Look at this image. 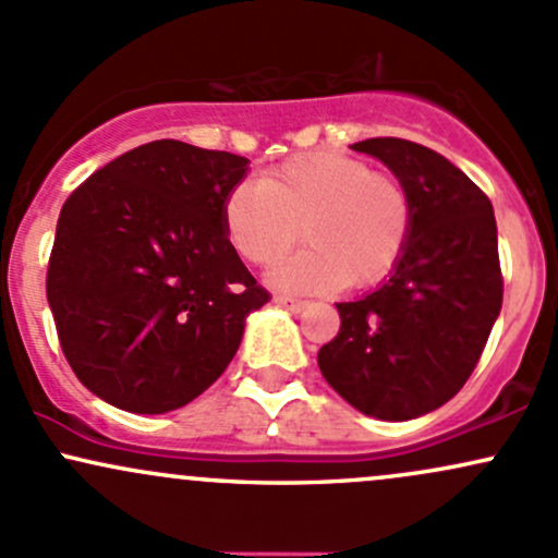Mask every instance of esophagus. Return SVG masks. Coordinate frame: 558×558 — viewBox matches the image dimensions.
Segmentation results:
<instances>
[{"label":"esophagus","mask_w":558,"mask_h":558,"mask_svg":"<svg viewBox=\"0 0 558 558\" xmlns=\"http://www.w3.org/2000/svg\"><path fill=\"white\" fill-rule=\"evenodd\" d=\"M275 304H278V307L291 310V312H302L304 307H307V302H304V299H293V296H275Z\"/></svg>","instance_id":"34e87169"}]
</instances>
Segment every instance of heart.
Segmentation results:
<instances>
[{"label": "heart", "instance_id": "1", "mask_svg": "<svg viewBox=\"0 0 558 558\" xmlns=\"http://www.w3.org/2000/svg\"><path fill=\"white\" fill-rule=\"evenodd\" d=\"M230 246L269 267L304 238L307 248L272 272L286 291L368 289L400 262L413 230V198L387 171L336 150L299 153L222 204ZM300 230L296 231L295 228Z\"/></svg>", "mask_w": 558, "mask_h": 558}]
</instances>
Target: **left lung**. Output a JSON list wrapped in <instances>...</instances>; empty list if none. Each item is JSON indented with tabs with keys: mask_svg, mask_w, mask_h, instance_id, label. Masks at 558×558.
Segmentation results:
<instances>
[{
	"mask_svg": "<svg viewBox=\"0 0 558 558\" xmlns=\"http://www.w3.org/2000/svg\"><path fill=\"white\" fill-rule=\"evenodd\" d=\"M376 156L413 198V230L384 286L336 304L341 328L317 352L326 381L360 413L410 421L452 400L482 357L504 304L493 204L448 158L400 137Z\"/></svg>",
	"mask_w": 558,
	"mask_h": 558,
	"instance_id": "8db88e82",
	"label": "left lung"
}]
</instances>
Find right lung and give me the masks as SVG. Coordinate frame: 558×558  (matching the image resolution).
Masks as SVG:
<instances>
[{
	"instance_id": "obj_1",
	"label": "right lung",
	"mask_w": 558,
	"mask_h": 558,
	"mask_svg": "<svg viewBox=\"0 0 558 558\" xmlns=\"http://www.w3.org/2000/svg\"><path fill=\"white\" fill-rule=\"evenodd\" d=\"M248 158L156 140L113 158L60 209L47 302L92 395L169 413L222 376L269 293L230 246L222 204Z\"/></svg>"
}]
</instances>
